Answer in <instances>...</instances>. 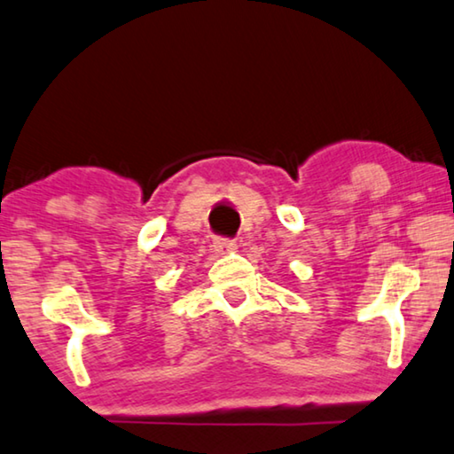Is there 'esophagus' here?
<instances>
[{
    "label": "esophagus",
    "mask_w": 454,
    "mask_h": 454,
    "mask_svg": "<svg viewBox=\"0 0 454 454\" xmlns=\"http://www.w3.org/2000/svg\"><path fill=\"white\" fill-rule=\"evenodd\" d=\"M214 248H215V253H218V254H230V253H234L236 248H239V245H236L234 240H228V239H215Z\"/></svg>",
    "instance_id": "34e87169"
}]
</instances>
